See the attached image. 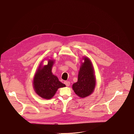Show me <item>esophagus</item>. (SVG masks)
<instances>
[{
  "label": "esophagus",
  "mask_w": 134,
  "mask_h": 134,
  "mask_svg": "<svg viewBox=\"0 0 134 134\" xmlns=\"http://www.w3.org/2000/svg\"><path fill=\"white\" fill-rule=\"evenodd\" d=\"M64 83L66 85V86H69V85H70V82L68 81H65Z\"/></svg>",
  "instance_id": "1"
}]
</instances>
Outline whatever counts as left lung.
<instances>
[{
    "mask_svg": "<svg viewBox=\"0 0 134 134\" xmlns=\"http://www.w3.org/2000/svg\"><path fill=\"white\" fill-rule=\"evenodd\" d=\"M78 74L77 82L72 85L75 93L81 98H85L92 93L96 86V77L92 63L87 57H83Z\"/></svg>",
    "mask_w": 134,
    "mask_h": 134,
    "instance_id": "1",
    "label": "left lung"
}]
</instances>
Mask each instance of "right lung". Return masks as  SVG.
<instances>
[{
  "label": "right lung",
  "mask_w": 134,
  "mask_h": 134,
  "mask_svg": "<svg viewBox=\"0 0 134 134\" xmlns=\"http://www.w3.org/2000/svg\"><path fill=\"white\" fill-rule=\"evenodd\" d=\"M42 61L34 75L33 87L36 93L42 98L50 99L59 88L65 87L66 85L60 82L58 77L52 72V68L55 61L53 59H48L47 64L44 66L42 64Z\"/></svg>",
  "instance_id": "obj_1"
}]
</instances>
